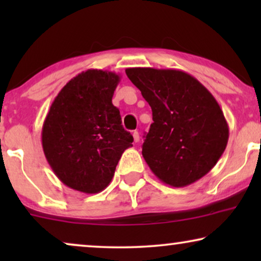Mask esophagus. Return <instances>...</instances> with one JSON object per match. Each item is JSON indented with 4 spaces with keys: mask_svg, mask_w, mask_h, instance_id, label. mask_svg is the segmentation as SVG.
Instances as JSON below:
<instances>
[{
    "mask_svg": "<svg viewBox=\"0 0 261 261\" xmlns=\"http://www.w3.org/2000/svg\"><path fill=\"white\" fill-rule=\"evenodd\" d=\"M133 138H134V142H139V140H140V135H139L138 130H134Z\"/></svg>",
    "mask_w": 261,
    "mask_h": 261,
    "instance_id": "1",
    "label": "esophagus"
}]
</instances>
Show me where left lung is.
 I'll use <instances>...</instances> for the list:
<instances>
[{
	"label": "left lung",
	"mask_w": 261,
	"mask_h": 261,
	"mask_svg": "<svg viewBox=\"0 0 261 261\" xmlns=\"http://www.w3.org/2000/svg\"><path fill=\"white\" fill-rule=\"evenodd\" d=\"M126 73L152 108L153 123L142 145L149 169L173 188L201 179L219 162L229 138L215 97L180 70L129 67Z\"/></svg>",
	"instance_id": "obj_1"
}]
</instances>
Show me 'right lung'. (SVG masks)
I'll return each instance as SVG.
<instances>
[{
  "label": "right lung",
  "mask_w": 261,
  "mask_h": 261,
  "mask_svg": "<svg viewBox=\"0 0 261 261\" xmlns=\"http://www.w3.org/2000/svg\"><path fill=\"white\" fill-rule=\"evenodd\" d=\"M120 74L90 69L66 83L42 124L45 156L60 181L84 194H97L112 181L133 137L121 124L112 99Z\"/></svg>",
  "instance_id": "1"
}]
</instances>
